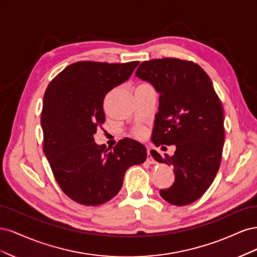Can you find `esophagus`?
Wrapping results in <instances>:
<instances>
[{"instance_id": "esophagus-1", "label": "esophagus", "mask_w": 257, "mask_h": 257, "mask_svg": "<svg viewBox=\"0 0 257 257\" xmlns=\"http://www.w3.org/2000/svg\"><path fill=\"white\" fill-rule=\"evenodd\" d=\"M147 163H149V164H154V163H155L154 159L151 157V154H150L149 150H148V158H147Z\"/></svg>"}]
</instances>
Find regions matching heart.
<instances>
[{
    "label": "heart",
    "mask_w": 257,
    "mask_h": 257,
    "mask_svg": "<svg viewBox=\"0 0 257 257\" xmlns=\"http://www.w3.org/2000/svg\"><path fill=\"white\" fill-rule=\"evenodd\" d=\"M143 133H144L143 130H137V131L135 132V134H136L137 136H141V135H143Z\"/></svg>",
    "instance_id": "b5f03b06"
}]
</instances>
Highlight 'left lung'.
Here are the masks:
<instances>
[{
  "instance_id": "1",
  "label": "left lung",
  "mask_w": 257,
  "mask_h": 257,
  "mask_svg": "<svg viewBox=\"0 0 257 257\" xmlns=\"http://www.w3.org/2000/svg\"><path fill=\"white\" fill-rule=\"evenodd\" d=\"M135 76L160 94L152 143L176 146L173 157L150 151L174 167L175 182L161 196L176 206L192 204L211 185L222 159L223 107L212 81L199 65L173 58L145 61Z\"/></svg>"
}]
</instances>
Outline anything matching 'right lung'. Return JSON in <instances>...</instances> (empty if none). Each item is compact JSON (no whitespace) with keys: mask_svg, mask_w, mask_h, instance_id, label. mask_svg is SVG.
Instances as JSON below:
<instances>
[{"mask_svg":"<svg viewBox=\"0 0 257 257\" xmlns=\"http://www.w3.org/2000/svg\"><path fill=\"white\" fill-rule=\"evenodd\" d=\"M138 64L76 62L54 77L45 92L44 153L60 188L76 203H107L121 190L126 170L147 159L145 146L134 139H123L113 150L94 142L105 122L104 97L125 82Z\"/></svg>","mask_w":257,"mask_h":257,"instance_id":"1","label":"right lung"}]
</instances>
